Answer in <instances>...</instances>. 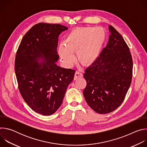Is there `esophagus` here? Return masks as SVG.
<instances>
[{
    "label": "esophagus",
    "mask_w": 147,
    "mask_h": 147,
    "mask_svg": "<svg viewBox=\"0 0 147 147\" xmlns=\"http://www.w3.org/2000/svg\"><path fill=\"white\" fill-rule=\"evenodd\" d=\"M82 76H83V75H82V74L80 71H76V73H75L74 77V80H77V79L78 78L82 77Z\"/></svg>",
    "instance_id": "34e87169"
}]
</instances>
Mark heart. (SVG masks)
<instances>
[{
    "label": "heart",
    "instance_id": "heart-1",
    "mask_svg": "<svg viewBox=\"0 0 147 147\" xmlns=\"http://www.w3.org/2000/svg\"><path fill=\"white\" fill-rule=\"evenodd\" d=\"M106 32L100 27H82L73 30L65 38V45L59 47V54L66 66H71L76 61L77 52L83 66L92 65L98 57L105 42Z\"/></svg>",
    "mask_w": 147,
    "mask_h": 147
}]
</instances>
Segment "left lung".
<instances>
[{"label":"left lung","mask_w":147,"mask_h":147,"mask_svg":"<svg viewBox=\"0 0 147 147\" xmlns=\"http://www.w3.org/2000/svg\"><path fill=\"white\" fill-rule=\"evenodd\" d=\"M108 42L100 56L85 70L83 91L89 107L100 114L109 113L123 102L130 86L133 60L122 36L112 26Z\"/></svg>","instance_id":"obj_1"}]
</instances>
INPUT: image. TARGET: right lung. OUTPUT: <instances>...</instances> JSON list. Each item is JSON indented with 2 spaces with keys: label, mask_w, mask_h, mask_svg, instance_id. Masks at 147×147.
I'll list each match as a JSON object with an SVG mask.
<instances>
[{
  "label": "right lung",
  "mask_w": 147,
  "mask_h": 147,
  "mask_svg": "<svg viewBox=\"0 0 147 147\" xmlns=\"http://www.w3.org/2000/svg\"><path fill=\"white\" fill-rule=\"evenodd\" d=\"M67 29L59 24H36L17 51L14 69L20 92L33 111L44 116L57 111L74 78V70L56 63L59 35Z\"/></svg>",
  "instance_id": "right-lung-1"
}]
</instances>
